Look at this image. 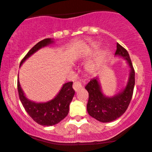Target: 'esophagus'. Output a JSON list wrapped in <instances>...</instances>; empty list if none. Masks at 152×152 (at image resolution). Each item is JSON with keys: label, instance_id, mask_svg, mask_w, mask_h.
<instances>
[{"label": "esophagus", "instance_id": "34e87169", "mask_svg": "<svg viewBox=\"0 0 152 152\" xmlns=\"http://www.w3.org/2000/svg\"><path fill=\"white\" fill-rule=\"evenodd\" d=\"M73 89L75 90V91H78L82 88V85L80 82H76L73 83Z\"/></svg>", "mask_w": 152, "mask_h": 152}]
</instances>
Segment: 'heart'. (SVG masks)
<instances>
[{"label":"heart","mask_w":152,"mask_h":152,"mask_svg":"<svg viewBox=\"0 0 152 152\" xmlns=\"http://www.w3.org/2000/svg\"><path fill=\"white\" fill-rule=\"evenodd\" d=\"M97 48H98V46L97 45H92L91 47H90L89 48L86 50L83 53V57L84 58H87L91 57V56L94 55V53H95V51L96 50ZM102 58V54L100 53L98 55L96 56L95 58H94V61H92L91 62H90L89 64L87 66V69H88V71L90 72H94L98 68V67L99 66L100 63H101Z\"/></svg>","instance_id":"obj_1"}]
</instances>
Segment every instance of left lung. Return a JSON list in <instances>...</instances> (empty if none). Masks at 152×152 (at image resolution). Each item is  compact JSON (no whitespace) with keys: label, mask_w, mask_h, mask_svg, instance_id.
Masks as SVG:
<instances>
[{"label":"left lung","mask_w":152,"mask_h":152,"mask_svg":"<svg viewBox=\"0 0 152 152\" xmlns=\"http://www.w3.org/2000/svg\"><path fill=\"white\" fill-rule=\"evenodd\" d=\"M115 56L127 61L130 74L126 88L113 96H105L102 91L98 77L91 79L85 89L89 94L87 110L91 117L102 123H109L117 120L126 112L132 100L135 84V72L128 51L120 44H117Z\"/></svg>","instance_id":"obj_1"}]
</instances>
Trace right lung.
Instances as JSON below:
<instances>
[{"instance_id": "right-lung-1", "label": "right lung", "mask_w": 152, "mask_h": 152, "mask_svg": "<svg viewBox=\"0 0 152 152\" xmlns=\"http://www.w3.org/2000/svg\"><path fill=\"white\" fill-rule=\"evenodd\" d=\"M53 43V39H45L36 44L21 60L20 67L36 51ZM18 91L20 102L31 118L38 124L45 126H54L67 117L69 112V105L75 94V91L73 88V82L64 84L55 98L46 102H35L28 99L23 94L18 79Z\"/></svg>"}]
</instances>
